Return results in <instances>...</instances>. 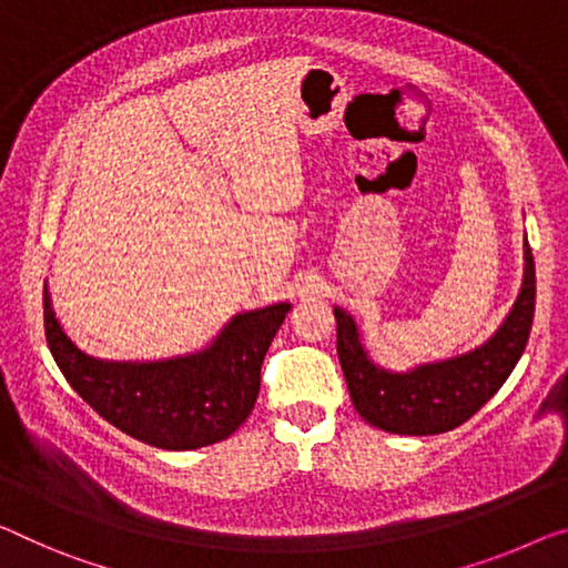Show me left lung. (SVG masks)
Returning <instances> with one entry per match:
<instances>
[{
    "instance_id": "1",
    "label": "left lung",
    "mask_w": 568,
    "mask_h": 568,
    "mask_svg": "<svg viewBox=\"0 0 568 568\" xmlns=\"http://www.w3.org/2000/svg\"><path fill=\"white\" fill-rule=\"evenodd\" d=\"M523 258L518 300L485 345L404 373L373 363L355 320L335 307L337 357L355 412L375 429L406 436L452 432L475 416L508 381L534 325L536 264L528 241H523Z\"/></svg>"
}]
</instances>
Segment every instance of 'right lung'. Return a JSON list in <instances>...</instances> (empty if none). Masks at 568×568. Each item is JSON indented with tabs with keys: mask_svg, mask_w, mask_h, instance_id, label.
<instances>
[{
	"mask_svg": "<svg viewBox=\"0 0 568 568\" xmlns=\"http://www.w3.org/2000/svg\"><path fill=\"white\" fill-rule=\"evenodd\" d=\"M45 337L60 373L95 414L152 447L185 452L223 442L246 422L261 363L290 302L239 312L203 351L168 361H103L83 353L52 312L45 286Z\"/></svg>",
	"mask_w": 568,
	"mask_h": 568,
	"instance_id": "right-lung-1",
	"label": "right lung"
}]
</instances>
